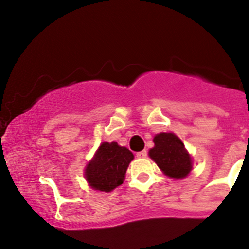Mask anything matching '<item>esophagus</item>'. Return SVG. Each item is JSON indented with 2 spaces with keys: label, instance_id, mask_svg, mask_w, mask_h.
<instances>
[{
  "label": "esophagus",
  "instance_id": "esophagus-1",
  "mask_svg": "<svg viewBox=\"0 0 249 249\" xmlns=\"http://www.w3.org/2000/svg\"><path fill=\"white\" fill-rule=\"evenodd\" d=\"M146 156H147V151L146 150L141 151V152H137V157H138V158H145Z\"/></svg>",
  "mask_w": 249,
  "mask_h": 249
}]
</instances>
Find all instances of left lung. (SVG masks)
I'll use <instances>...</instances> for the list:
<instances>
[{
	"label": "left lung",
	"instance_id": "1",
	"mask_svg": "<svg viewBox=\"0 0 249 249\" xmlns=\"http://www.w3.org/2000/svg\"><path fill=\"white\" fill-rule=\"evenodd\" d=\"M153 142L148 153L159 168L171 178H185L192 170V161L182 142L173 133L157 134Z\"/></svg>",
	"mask_w": 249,
	"mask_h": 249
}]
</instances>
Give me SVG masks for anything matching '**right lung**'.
I'll return each mask as SVG.
<instances>
[{"mask_svg": "<svg viewBox=\"0 0 249 249\" xmlns=\"http://www.w3.org/2000/svg\"><path fill=\"white\" fill-rule=\"evenodd\" d=\"M133 154L117 142H103L93 160L88 165L85 178L95 190L110 192L123 184Z\"/></svg>", "mask_w": 249, "mask_h": 249, "instance_id": "right-lung-1", "label": "right lung"}]
</instances>
